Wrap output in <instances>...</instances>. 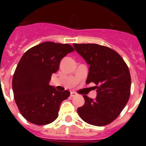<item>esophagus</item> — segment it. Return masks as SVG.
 <instances>
[{
  "instance_id": "obj_1",
  "label": "esophagus",
  "mask_w": 146,
  "mask_h": 146,
  "mask_svg": "<svg viewBox=\"0 0 146 146\" xmlns=\"http://www.w3.org/2000/svg\"><path fill=\"white\" fill-rule=\"evenodd\" d=\"M77 96V94L75 93V92H71V93H70V96L72 98L74 97V96Z\"/></svg>"
}]
</instances>
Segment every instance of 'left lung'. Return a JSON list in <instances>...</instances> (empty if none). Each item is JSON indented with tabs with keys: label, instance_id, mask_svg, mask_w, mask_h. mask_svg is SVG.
<instances>
[{
	"label": "left lung",
	"instance_id": "left-lung-1",
	"mask_svg": "<svg viewBox=\"0 0 146 146\" xmlns=\"http://www.w3.org/2000/svg\"><path fill=\"white\" fill-rule=\"evenodd\" d=\"M89 64L86 83L96 85L95 99L83 96L85 104L78 108L85 122L102 127L113 122L129 101L131 77L127 64L117 51L97 44H73Z\"/></svg>",
	"mask_w": 146,
	"mask_h": 146
}]
</instances>
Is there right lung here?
<instances>
[{
	"label": "right lung",
	"instance_id": "add662e5",
	"mask_svg": "<svg viewBox=\"0 0 146 146\" xmlns=\"http://www.w3.org/2000/svg\"><path fill=\"white\" fill-rule=\"evenodd\" d=\"M74 48L69 44L46 42L24 53L13 77L12 86L19 112L29 122L46 125L58 117L60 105L70 93L49 85L60 63Z\"/></svg>",
	"mask_w": 146,
	"mask_h": 146
}]
</instances>
